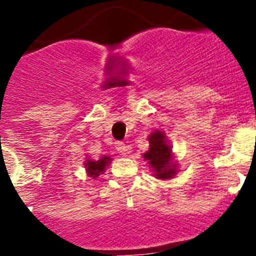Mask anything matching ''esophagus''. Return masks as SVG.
Returning <instances> with one entry per match:
<instances>
[{
    "label": "esophagus",
    "mask_w": 256,
    "mask_h": 256,
    "mask_svg": "<svg viewBox=\"0 0 256 256\" xmlns=\"http://www.w3.org/2000/svg\"><path fill=\"white\" fill-rule=\"evenodd\" d=\"M116 148L118 150V152H120V156H126L128 152H130V146L124 144V142H116Z\"/></svg>",
    "instance_id": "34e87169"
}]
</instances>
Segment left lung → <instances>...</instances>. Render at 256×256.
<instances>
[{"label": "left lung", "instance_id": "1", "mask_svg": "<svg viewBox=\"0 0 256 256\" xmlns=\"http://www.w3.org/2000/svg\"><path fill=\"white\" fill-rule=\"evenodd\" d=\"M150 148L144 152V160H148L156 176L160 179H170L176 174V164H172L171 148L168 146L166 136L156 130L148 136Z\"/></svg>", "mask_w": 256, "mask_h": 256}]
</instances>
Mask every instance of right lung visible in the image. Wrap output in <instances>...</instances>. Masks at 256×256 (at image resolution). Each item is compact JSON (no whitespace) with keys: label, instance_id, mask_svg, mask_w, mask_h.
<instances>
[{"label":"right lung","instance_id":"add662e5","mask_svg":"<svg viewBox=\"0 0 256 256\" xmlns=\"http://www.w3.org/2000/svg\"><path fill=\"white\" fill-rule=\"evenodd\" d=\"M110 160H112L110 156H104V158H100V160H86L85 168L86 171H88V176H92V178L100 176V174H102L104 171L108 164H110Z\"/></svg>","mask_w":256,"mask_h":256}]
</instances>
